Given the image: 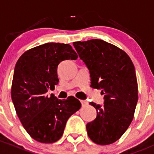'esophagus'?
<instances>
[{"label": "esophagus", "mask_w": 154, "mask_h": 154, "mask_svg": "<svg viewBox=\"0 0 154 154\" xmlns=\"http://www.w3.org/2000/svg\"><path fill=\"white\" fill-rule=\"evenodd\" d=\"M81 103H82V107H85L88 104V101L86 100H81Z\"/></svg>", "instance_id": "esophagus-1"}]
</instances>
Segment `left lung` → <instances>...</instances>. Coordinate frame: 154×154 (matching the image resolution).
<instances>
[{
    "instance_id": "1",
    "label": "left lung",
    "mask_w": 154,
    "mask_h": 154,
    "mask_svg": "<svg viewBox=\"0 0 154 154\" xmlns=\"http://www.w3.org/2000/svg\"><path fill=\"white\" fill-rule=\"evenodd\" d=\"M79 56L88 66L93 88L104 94V105L90 102L97 116L87 124L90 139L98 145L116 142L134 119L138 101L135 67L128 54L100 39L73 42Z\"/></svg>"
}]
</instances>
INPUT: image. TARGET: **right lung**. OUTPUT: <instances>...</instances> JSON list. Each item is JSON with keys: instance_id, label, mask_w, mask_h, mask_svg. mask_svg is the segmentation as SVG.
Listing matches in <instances>:
<instances>
[{"instance_id": "1", "label": "right lung", "mask_w": 154, "mask_h": 154, "mask_svg": "<svg viewBox=\"0 0 154 154\" xmlns=\"http://www.w3.org/2000/svg\"><path fill=\"white\" fill-rule=\"evenodd\" d=\"M78 55L69 44L47 43L32 48L15 64L11 96L23 128L35 140L53 143L61 137L70 116L81 108L79 99L61 100L46 96L58 84L57 68L64 60Z\"/></svg>"}]
</instances>
